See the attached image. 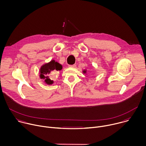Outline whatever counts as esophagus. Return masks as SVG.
Instances as JSON below:
<instances>
[{"instance_id":"obj_1","label":"esophagus","mask_w":146,"mask_h":146,"mask_svg":"<svg viewBox=\"0 0 146 146\" xmlns=\"http://www.w3.org/2000/svg\"><path fill=\"white\" fill-rule=\"evenodd\" d=\"M69 66L70 67V68H75L76 65H69Z\"/></svg>"}]
</instances>
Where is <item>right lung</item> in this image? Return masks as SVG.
Returning <instances> with one entry per match:
<instances>
[{"instance_id":"add662e5","label":"right lung","mask_w":146,"mask_h":146,"mask_svg":"<svg viewBox=\"0 0 146 146\" xmlns=\"http://www.w3.org/2000/svg\"><path fill=\"white\" fill-rule=\"evenodd\" d=\"M62 67L60 64L58 63L57 62L52 60L50 63L44 65L40 69V77L41 78L45 79V82L48 84H51L53 83V81L51 80L48 74L51 71L54 70H60Z\"/></svg>"}]
</instances>
